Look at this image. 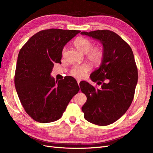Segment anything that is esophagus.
Wrapping results in <instances>:
<instances>
[{"label":"esophagus","mask_w":153,"mask_h":153,"mask_svg":"<svg viewBox=\"0 0 153 153\" xmlns=\"http://www.w3.org/2000/svg\"><path fill=\"white\" fill-rule=\"evenodd\" d=\"M77 84H78V85H79V83L81 82V80H79V79H77Z\"/></svg>","instance_id":"34e87169"}]
</instances>
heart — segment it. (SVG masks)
<instances>
[{"label": "heart", "instance_id": "b5f03b06", "mask_svg": "<svg viewBox=\"0 0 153 153\" xmlns=\"http://www.w3.org/2000/svg\"><path fill=\"white\" fill-rule=\"evenodd\" d=\"M74 45L81 53L87 54V59L94 65H99L103 61L105 56L103 48L100 46L93 48V43L89 39L85 37H79L74 41ZM65 52V48H63L62 51V56H64ZM91 69V65L87 63L77 65L72 68L70 74L77 78H83Z\"/></svg>", "mask_w": 153, "mask_h": 153}]
</instances>
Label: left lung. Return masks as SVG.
I'll use <instances>...</instances> for the list:
<instances>
[{"instance_id":"obj_1","label":"left lung","mask_w":153,"mask_h":153,"mask_svg":"<svg viewBox=\"0 0 153 153\" xmlns=\"http://www.w3.org/2000/svg\"><path fill=\"white\" fill-rule=\"evenodd\" d=\"M81 34L99 41L105 53L100 67L90 76L92 81L101 85V88L96 89L86 81L79 84L87 97L82 111L89 122L100 126L110 125L126 112L134 98L138 82L134 54L130 46L112 31Z\"/></svg>"}]
</instances>
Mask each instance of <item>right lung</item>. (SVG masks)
I'll return each mask as SVG.
<instances>
[{
    "mask_svg": "<svg viewBox=\"0 0 153 153\" xmlns=\"http://www.w3.org/2000/svg\"><path fill=\"white\" fill-rule=\"evenodd\" d=\"M80 32L42 30L33 35L19 52L15 88L25 111L35 121L46 123L59 120L79 92V86L72 77L57 81L50 74L55 62H61L64 46Z\"/></svg>",
    "mask_w": 153,
    "mask_h": 153,
    "instance_id": "1",
    "label": "right lung"
}]
</instances>
